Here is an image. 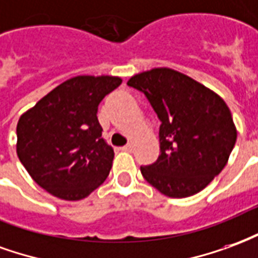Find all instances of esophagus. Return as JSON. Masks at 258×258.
<instances>
[{"instance_id":"34e87169","label":"esophagus","mask_w":258,"mask_h":258,"mask_svg":"<svg viewBox=\"0 0 258 258\" xmlns=\"http://www.w3.org/2000/svg\"><path fill=\"white\" fill-rule=\"evenodd\" d=\"M133 150V146L132 144H126L125 147H122V151H126V152H131Z\"/></svg>"}]
</instances>
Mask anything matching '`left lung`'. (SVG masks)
Wrapping results in <instances>:
<instances>
[{
	"mask_svg": "<svg viewBox=\"0 0 258 258\" xmlns=\"http://www.w3.org/2000/svg\"><path fill=\"white\" fill-rule=\"evenodd\" d=\"M127 85L143 92L161 121L157 162L143 177L170 198L199 192L228 162L236 127L225 101L176 70L159 67L136 74Z\"/></svg>",
	"mask_w": 258,
	"mask_h": 258,
	"instance_id": "obj_1",
	"label": "left lung"
}]
</instances>
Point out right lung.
<instances>
[{"mask_svg": "<svg viewBox=\"0 0 258 258\" xmlns=\"http://www.w3.org/2000/svg\"><path fill=\"white\" fill-rule=\"evenodd\" d=\"M119 77L78 75L64 81L19 118L16 152L39 187L80 201L106 180L114 150L101 137L97 107Z\"/></svg>", "mask_w": 258, "mask_h": 258, "instance_id": "right-lung-1", "label": "right lung"}]
</instances>
